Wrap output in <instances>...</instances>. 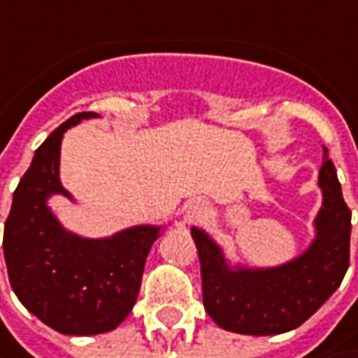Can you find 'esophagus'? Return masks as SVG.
<instances>
[{
    "label": "esophagus",
    "mask_w": 358,
    "mask_h": 358,
    "mask_svg": "<svg viewBox=\"0 0 358 358\" xmlns=\"http://www.w3.org/2000/svg\"><path fill=\"white\" fill-rule=\"evenodd\" d=\"M184 214H186V220H194V218H200L202 214H206V206L200 200H190L184 206Z\"/></svg>",
    "instance_id": "34e87169"
}]
</instances>
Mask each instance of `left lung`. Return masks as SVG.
<instances>
[{
	"label": "left lung",
	"instance_id": "obj_1",
	"mask_svg": "<svg viewBox=\"0 0 358 358\" xmlns=\"http://www.w3.org/2000/svg\"><path fill=\"white\" fill-rule=\"evenodd\" d=\"M322 152L317 184L322 202L313 220L315 236L301 255L276 266L230 262L206 230L192 226L204 308L220 329L255 336L288 333L313 317L341 285L349 268L350 210L329 150Z\"/></svg>",
	"mask_w": 358,
	"mask_h": 358
}]
</instances>
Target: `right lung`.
I'll list each match as a JSON object with an SVG mask.
<instances>
[{
  "mask_svg": "<svg viewBox=\"0 0 358 358\" xmlns=\"http://www.w3.org/2000/svg\"><path fill=\"white\" fill-rule=\"evenodd\" d=\"M64 122L36 150L20 180L3 230L9 285L25 308L62 334L114 331L132 310L154 241L166 224H136L110 236L90 238L71 232L50 206L52 196L76 198L59 178L62 140L82 120Z\"/></svg>",
  "mask_w": 358,
  "mask_h": 358,
  "instance_id": "add662e5",
  "label": "right lung"
}]
</instances>
